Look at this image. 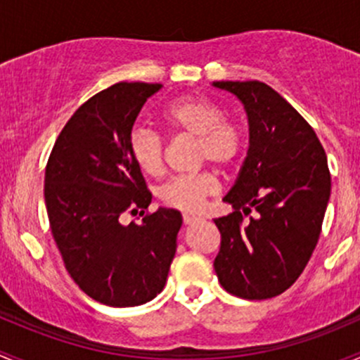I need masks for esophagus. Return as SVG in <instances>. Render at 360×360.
I'll return each instance as SVG.
<instances>
[{"label": "esophagus", "mask_w": 360, "mask_h": 360, "mask_svg": "<svg viewBox=\"0 0 360 360\" xmlns=\"http://www.w3.org/2000/svg\"><path fill=\"white\" fill-rule=\"evenodd\" d=\"M199 218L194 217V214H184V224L185 225H192V224H198Z\"/></svg>", "instance_id": "34e87169"}]
</instances>
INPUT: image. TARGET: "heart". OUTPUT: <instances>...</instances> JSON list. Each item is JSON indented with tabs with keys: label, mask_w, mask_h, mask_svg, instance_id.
<instances>
[{
	"label": "heart",
	"mask_w": 360,
	"mask_h": 360,
	"mask_svg": "<svg viewBox=\"0 0 360 360\" xmlns=\"http://www.w3.org/2000/svg\"><path fill=\"white\" fill-rule=\"evenodd\" d=\"M162 121L173 131L198 140V161L211 162L218 169L234 166L244 150L240 126L225 117L220 103L206 97H181L169 103ZM129 153L142 173L161 176L165 173V142L158 133L136 128L129 136ZM218 185L211 173L176 176L159 192L166 206L194 213L206 198L217 192Z\"/></svg>",
	"instance_id": "b5f03b06"
}]
</instances>
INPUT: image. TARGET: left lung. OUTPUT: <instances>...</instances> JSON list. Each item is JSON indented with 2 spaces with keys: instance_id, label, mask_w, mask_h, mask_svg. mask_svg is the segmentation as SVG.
Masks as SVG:
<instances>
[{
  "instance_id": "obj_1",
  "label": "left lung",
  "mask_w": 360,
  "mask_h": 360,
  "mask_svg": "<svg viewBox=\"0 0 360 360\" xmlns=\"http://www.w3.org/2000/svg\"><path fill=\"white\" fill-rule=\"evenodd\" d=\"M236 95L250 123V149L214 218L221 234L214 272L225 291L266 300L292 286L321 236L331 194L324 147L298 110L262 81H214ZM251 210L255 217L243 220Z\"/></svg>"
}]
</instances>
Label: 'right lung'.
<instances>
[{
    "label": "right lung",
    "mask_w": 360,
    "mask_h": 360,
    "mask_svg": "<svg viewBox=\"0 0 360 360\" xmlns=\"http://www.w3.org/2000/svg\"><path fill=\"white\" fill-rule=\"evenodd\" d=\"M159 83H116L83 103L58 135L46 172L51 234L74 283L109 307H135L162 291L181 214L153 201L129 153V136ZM141 211L140 224H122Z\"/></svg>",
    "instance_id": "add662e5"
}]
</instances>
